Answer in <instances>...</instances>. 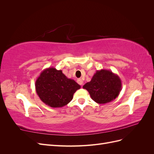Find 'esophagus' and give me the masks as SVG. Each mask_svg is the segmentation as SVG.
<instances>
[{"mask_svg": "<svg viewBox=\"0 0 154 154\" xmlns=\"http://www.w3.org/2000/svg\"><path fill=\"white\" fill-rule=\"evenodd\" d=\"M77 82H78V84H80V85H83V80H82V79H80V78L78 79Z\"/></svg>", "mask_w": 154, "mask_h": 154, "instance_id": "obj_1", "label": "esophagus"}]
</instances>
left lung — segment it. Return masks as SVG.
Here are the masks:
<instances>
[{"label": "left lung", "mask_w": 154, "mask_h": 154, "mask_svg": "<svg viewBox=\"0 0 154 154\" xmlns=\"http://www.w3.org/2000/svg\"><path fill=\"white\" fill-rule=\"evenodd\" d=\"M97 103L105 104L114 100L122 89L120 78L110 70L96 71L91 82L83 86Z\"/></svg>", "instance_id": "8db88e82"}]
</instances>
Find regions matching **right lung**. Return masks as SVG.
Instances as JSON below:
<instances>
[{
    "mask_svg": "<svg viewBox=\"0 0 154 154\" xmlns=\"http://www.w3.org/2000/svg\"><path fill=\"white\" fill-rule=\"evenodd\" d=\"M80 85L68 78L62 70L49 67L41 72L35 82V89L42 101L53 108L67 105Z\"/></svg>",
    "mask_w": 154,
    "mask_h": 154,
    "instance_id": "add662e5",
    "label": "right lung"
}]
</instances>
